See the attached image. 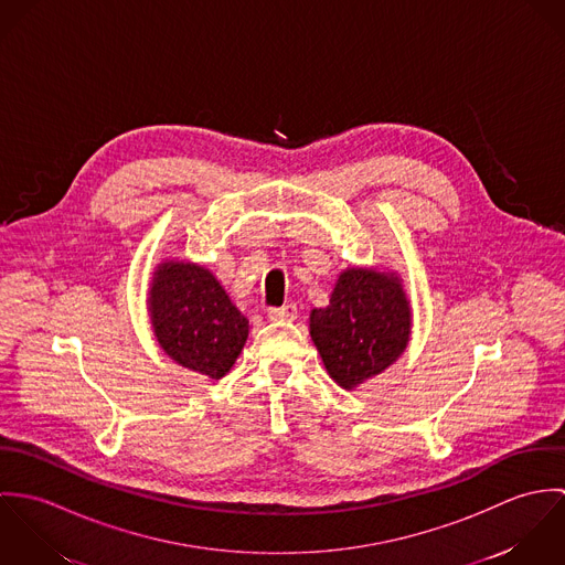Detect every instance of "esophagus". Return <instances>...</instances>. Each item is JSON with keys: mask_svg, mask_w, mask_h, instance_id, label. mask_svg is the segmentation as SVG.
Returning <instances> with one entry per match:
<instances>
[{"mask_svg": "<svg viewBox=\"0 0 565 565\" xmlns=\"http://www.w3.org/2000/svg\"><path fill=\"white\" fill-rule=\"evenodd\" d=\"M267 318L271 322H294L298 318V307L296 305H285V307H278V309H269Z\"/></svg>", "mask_w": 565, "mask_h": 565, "instance_id": "obj_1", "label": "esophagus"}]
</instances>
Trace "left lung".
<instances>
[{
	"instance_id": "8db88e82",
	"label": "left lung",
	"mask_w": 565,
	"mask_h": 565,
	"mask_svg": "<svg viewBox=\"0 0 565 565\" xmlns=\"http://www.w3.org/2000/svg\"><path fill=\"white\" fill-rule=\"evenodd\" d=\"M411 326L413 311L401 274L379 265L343 269L328 307L309 316L323 367L345 392L383 374L403 356Z\"/></svg>"
}]
</instances>
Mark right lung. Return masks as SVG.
Masks as SVG:
<instances>
[{
	"instance_id": "1",
	"label": "right lung",
	"mask_w": 565,
	"mask_h": 565,
	"mask_svg": "<svg viewBox=\"0 0 565 565\" xmlns=\"http://www.w3.org/2000/svg\"><path fill=\"white\" fill-rule=\"evenodd\" d=\"M148 313L162 352L213 381L231 372L249 332L213 271L184 258H164L154 267Z\"/></svg>"
}]
</instances>
